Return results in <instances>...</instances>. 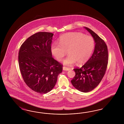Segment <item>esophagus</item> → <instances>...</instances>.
<instances>
[{"label": "esophagus", "mask_w": 124, "mask_h": 124, "mask_svg": "<svg viewBox=\"0 0 124 124\" xmlns=\"http://www.w3.org/2000/svg\"><path fill=\"white\" fill-rule=\"evenodd\" d=\"M63 70H65V71H68V70H70V68L64 66V67H63Z\"/></svg>", "instance_id": "obj_1"}]
</instances>
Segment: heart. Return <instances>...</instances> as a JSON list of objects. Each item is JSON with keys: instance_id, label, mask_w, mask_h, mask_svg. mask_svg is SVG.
Segmentation results:
<instances>
[{"instance_id": "b5f03b06", "label": "heart", "mask_w": 124, "mask_h": 124, "mask_svg": "<svg viewBox=\"0 0 124 124\" xmlns=\"http://www.w3.org/2000/svg\"><path fill=\"white\" fill-rule=\"evenodd\" d=\"M95 47V41L91 36L80 32H71L60 36L59 44L54 43L50 50L57 60H63L67 51L69 56L64 60V65L70 66L77 62L81 65L90 59Z\"/></svg>"}]
</instances>
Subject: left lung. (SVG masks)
I'll return each mask as SVG.
<instances>
[{
    "mask_svg": "<svg viewBox=\"0 0 124 124\" xmlns=\"http://www.w3.org/2000/svg\"><path fill=\"white\" fill-rule=\"evenodd\" d=\"M85 28L95 41L94 53L81 67L74 69L75 75L71 82L75 89L86 93L97 86L105 75L108 62V52L105 41L92 30Z\"/></svg>",
    "mask_w": 124,
    "mask_h": 124,
    "instance_id": "left-lung-1",
    "label": "left lung"
}]
</instances>
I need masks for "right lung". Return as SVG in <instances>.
<instances>
[{"label":"right lung","instance_id":"1","mask_svg":"<svg viewBox=\"0 0 124 124\" xmlns=\"http://www.w3.org/2000/svg\"><path fill=\"white\" fill-rule=\"evenodd\" d=\"M54 34L38 32L23 43L19 52V64L27 86L40 94H46L54 87L63 65L52 57L50 47Z\"/></svg>","mask_w":124,"mask_h":124}]
</instances>
